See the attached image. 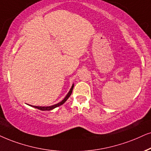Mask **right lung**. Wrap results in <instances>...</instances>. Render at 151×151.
<instances>
[{
    "label": "right lung",
    "mask_w": 151,
    "mask_h": 151,
    "mask_svg": "<svg viewBox=\"0 0 151 151\" xmlns=\"http://www.w3.org/2000/svg\"><path fill=\"white\" fill-rule=\"evenodd\" d=\"M73 88H74V84L72 85L71 89L70 90L69 93H68V95H66L65 98L63 100L61 101V102H60L59 103H58V104H54V105H52V106H32V105H30V106H33V107H35L36 109H40V110H41V111H50V110H52L54 108L58 107V106L62 105V104H63V103L65 102V101L68 100V98H69L70 95H71L72 93V90H73Z\"/></svg>",
    "instance_id": "add662e5"
}]
</instances>
